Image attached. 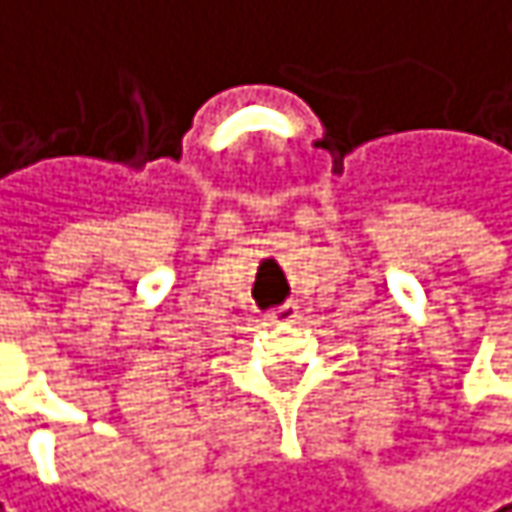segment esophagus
<instances>
[{
	"mask_svg": "<svg viewBox=\"0 0 512 512\" xmlns=\"http://www.w3.org/2000/svg\"><path fill=\"white\" fill-rule=\"evenodd\" d=\"M299 316H302V313H299V304L296 302L281 304V307H275V310H269V313H266V319H269V322H281V325L296 322Z\"/></svg>",
	"mask_w": 512,
	"mask_h": 512,
	"instance_id": "esophagus-1",
	"label": "esophagus"
}]
</instances>
